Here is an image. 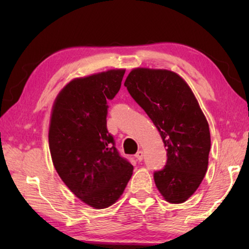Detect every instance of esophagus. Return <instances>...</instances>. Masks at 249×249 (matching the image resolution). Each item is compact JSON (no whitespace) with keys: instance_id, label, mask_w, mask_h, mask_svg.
Returning a JSON list of instances; mask_svg holds the SVG:
<instances>
[{"instance_id":"obj_1","label":"esophagus","mask_w":249,"mask_h":249,"mask_svg":"<svg viewBox=\"0 0 249 249\" xmlns=\"http://www.w3.org/2000/svg\"><path fill=\"white\" fill-rule=\"evenodd\" d=\"M135 157H136V159L138 160V161H142V158H144V153H142V150H138L136 155H135Z\"/></svg>"}]
</instances>
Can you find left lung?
Returning a JSON list of instances; mask_svg holds the SVG:
<instances>
[{"label":"left lung","mask_w":249,"mask_h":249,"mask_svg":"<svg viewBox=\"0 0 249 249\" xmlns=\"http://www.w3.org/2000/svg\"><path fill=\"white\" fill-rule=\"evenodd\" d=\"M124 86L157 127L167 162L155 171L156 187L169 203H183L208 170L211 136L208 121L188 83L165 69L136 68Z\"/></svg>","instance_id":"left-lung-1"}]
</instances>
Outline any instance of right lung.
I'll list each match as a JSON object with an SVG mask.
<instances>
[{"instance_id":"right-lung-1","label":"right lung","mask_w":249,"mask_h":249,"mask_svg":"<svg viewBox=\"0 0 249 249\" xmlns=\"http://www.w3.org/2000/svg\"><path fill=\"white\" fill-rule=\"evenodd\" d=\"M124 73L113 69L73 79L59 92L50 117L53 166L70 191L94 209L114 204L133 175L107 127V100L120 91Z\"/></svg>"}]
</instances>
